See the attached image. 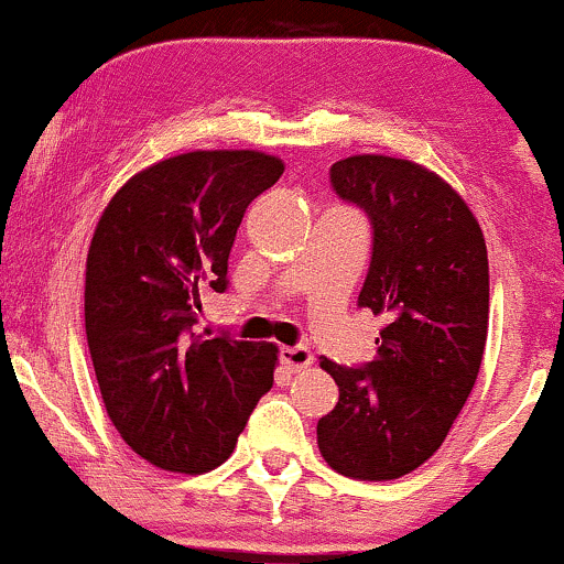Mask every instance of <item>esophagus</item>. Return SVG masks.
Returning a JSON list of instances; mask_svg holds the SVG:
<instances>
[{
	"label": "esophagus",
	"mask_w": 564,
	"mask_h": 564,
	"mask_svg": "<svg viewBox=\"0 0 564 564\" xmlns=\"http://www.w3.org/2000/svg\"><path fill=\"white\" fill-rule=\"evenodd\" d=\"M281 360L289 371H302L313 364V352H310L304 345H294V347H281Z\"/></svg>",
	"instance_id": "obj_1"
}]
</instances>
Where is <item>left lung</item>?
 <instances>
[{
    "label": "left lung",
    "instance_id": "8db88e82",
    "mask_svg": "<svg viewBox=\"0 0 564 564\" xmlns=\"http://www.w3.org/2000/svg\"><path fill=\"white\" fill-rule=\"evenodd\" d=\"M328 180L371 223L358 307L387 326L368 364L321 358L339 403L318 422V448L339 475L398 480L443 445L475 387L488 339V251L464 198L413 161L349 156Z\"/></svg>",
    "mask_w": 564,
    "mask_h": 564
}]
</instances>
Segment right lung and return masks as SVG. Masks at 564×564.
I'll return each mask as SVG.
<instances>
[{"label": "right lung", "mask_w": 564, "mask_h": 564, "mask_svg": "<svg viewBox=\"0 0 564 564\" xmlns=\"http://www.w3.org/2000/svg\"><path fill=\"white\" fill-rule=\"evenodd\" d=\"M283 174L257 151H193L111 198L87 257L84 323L102 403L153 467L200 475L236 448L273 387L275 345L193 334L200 291H228L246 206Z\"/></svg>", "instance_id": "obj_1"}]
</instances>
